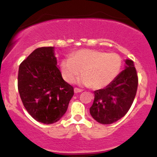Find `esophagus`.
<instances>
[{"label":"esophagus","instance_id":"esophagus-1","mask_svg":"<svg viewBox=\"0 0 157 157\" xmlns=\"http://www.w3.org/2000/svg\"><path fill=\"white\" fill-rule=\"evenodd\" d=\"M82 90L80 89H78V88H75V93H80L82 92Z\"/></svg>","mask_w":157,"mask_h":157}]
</instances>
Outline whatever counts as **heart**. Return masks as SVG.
Returning a JSON list of instances; mask_svg holds the SVG:
<instances>
[{"instance_id":"obj_1","label":"heart","mask_w":157,"mask_h":157,"mask_svg":"<svg viewBox=\"0 0 157 157\" xmlns=\"http://www.w3.org/2000/svg\"><path fill=\"white\" fill-rule=\"evenodd\" d=\"M120 56L94 49L79 50L60 62V71L66 82H73L82 73L79 82L102 89L117 77L122 68Z\"/></svg>"}]
</instances>
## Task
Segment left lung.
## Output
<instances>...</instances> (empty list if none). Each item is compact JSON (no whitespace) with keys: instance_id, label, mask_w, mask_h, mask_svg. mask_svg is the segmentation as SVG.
<instances>
[{"instance_id":"8db88e82","label":"left lung","mask_w":157,"mask_h":157,"mask_svg":"<svg viewBox=\"0 0 157 157\" xmlns=\"http://www.w3.org/2000/svg\"><path fill=\"white\" fill-rule=\"evenodd\" d=\"M126 68L102 89L94 91L90 113L101 124H111L123 117L130 109L138 86V76L134 62L125 60Z\"/></svg>"}]
</instances>
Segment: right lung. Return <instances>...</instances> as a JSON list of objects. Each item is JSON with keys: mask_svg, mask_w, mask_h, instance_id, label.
I'll return each mask as SVG.
<instances>
[{"mask_svg": "<svg viewBox=\"0 0 157 157\" xmlns=\"http://www.w3.org/2000/svg\"><path fill=\"white\" fill-rule=\"evenodd\" d=\"M17 89L28 113L44 124L58 121L74 95L57 67L54 47L36 48L20 64Z\"/></svg>", "mask_w": 157, "mask_h": 157, "instance_id": "1", "label": "right lung"}]
</instances>
